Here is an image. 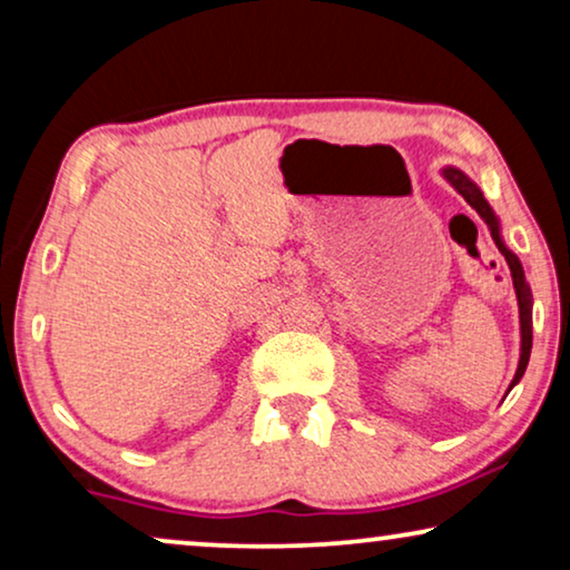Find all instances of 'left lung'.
<instances>
[{
  "label": "left lung",
  "instance_id": "left-lung-1",
  "mask_svg": "<svg viewBox=\"0 0 570 570\" xmlns=\"http://www.w3.org/2000/svg\"><path fill=\"white\" fill-rule=\"evenodd\" d=\"M441 176L446 178V181L454 186V189L466 199V205L478 209V215L488 223V228H490V233H493V238H495V246L501 248V254L505 256V264H509V269H511L513 291H517V301H519V332H521L519 365H517V373H513V381H511V386H509V392H511V389L521 381V376H524L527 363H529V353H532V291H529V283H527V277H524V267H521L519 256L513 254L509 246H505L503 233H501V220H498V215L493 213V207L488 205V199L482 197L480 186L474 184L472 178L464 174V170H459L454 166L441 168Z\"/></svg>",
  "mask_w": 570,
  "mask_h": 570
}]
</instances>
